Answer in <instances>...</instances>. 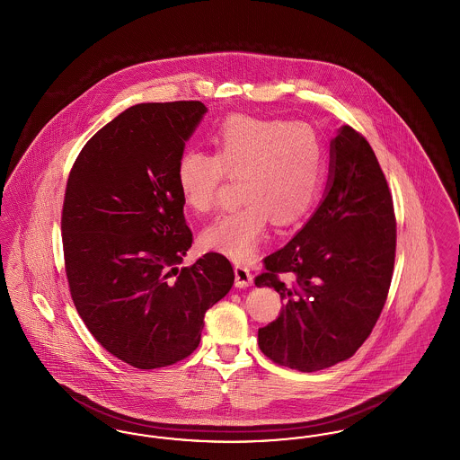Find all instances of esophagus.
Wrapping results in <instances>:
<instances>
[{
    "label": "esophagus",
    "mask_w": 460,
    "mask_h": 460,
    "mask_svg": "<svg viewBox=\"0 0 460 460\" xmlns=\"http://www.w3.org/2000/svg\"><path fill=\"white\" fill-rule=\"evenodd\" d=\"M234 276H236V286L238 288H246V286L253 283V276H252V272H250V269L246 265L236 263L234 265Z\"/></svg>",
    "instance_id": "obj_1"
}]
</instances>
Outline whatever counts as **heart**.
<instances>
[{
	"instance_id": "heart-1",
	"label": "heart",
	"mask_w": 460,
	"mask_h": 460,
	"mask_svg": "<svg viewBox=\"0 0 460 460\" xmlns=\"http://www.w3.org/2000/svg\"><path fill=\"white\" fill-rule=\"evenodd\" d=\"M214 146L216 155L199 150L181 155L177 190L190 210L208 214L217 207L226 181H241L243 205L210 224L201 243L236 262H248L269 220L295 224L317 203L326 175L324 146L304 122L244 115L220 124Z\"/></svg>"
}]
</instances>
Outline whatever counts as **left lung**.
<instances>
[{"instance_id":"1","label":"left lung","mask_w":460,"mask_h":460,"mask_svg":"<svg viewBox=\"0 0 460 460\" xmlns=\"http://www.w3.org/2000/svg\"><path fill=\"white\" fill-rule=\"evenodd\" d=\"M329 167L323 203L285 248L263 259L255 278L285 300L279 317L259 329V347L302 372L331 367L362 347L394 276V198L371 145L343 126L331 141Z\"/></svg>"}]
</instances>
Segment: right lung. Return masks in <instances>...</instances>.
<instances>
[{"mask_svg": "<svg viewBox=\"0 0 460 460\" xmlns=\"http://www.w3.org/2000/svg\"><path fill=\"white\" fill-rule=\"evenodd\" d=\"M205 111L201 102L134 105L89 139L66 179L70 296L96 341L136 369L197 350L205 312L234 283L216 252L177 269L193 233L175 167Z\"/></svg>", "mask_w": 460, "mask_h": 460, "instance_id": "add662e5", "label": "right lung"}]
</instances>
